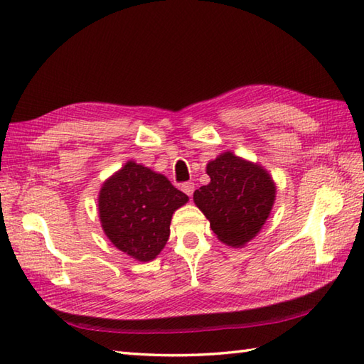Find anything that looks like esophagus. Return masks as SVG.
<instances>
[{
    "mask_svg": "<svg viewBox=\"0 0 364 364\" xmlns=\"http://www.w3.org/2000/svg\"><path fill=\"white\" fill-rule=\"evenodd\" d=\"M194 189H196L194 183H191V181H188V183H183V184H181V191H183L184 194H186L188 197H191L192 194H194Z\"/></svg>",
    "mask_w": 364,
    "mask_h": 364,
    "instance_id": "esophagus-1",
    "label": "esophagus"
}]
</instances>
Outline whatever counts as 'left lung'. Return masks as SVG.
Returning a JSON list of instances; mask_svg holds the SVG:
<instances>
[{
  "mask_svg": "<svg viewBox=\"0 0 364 364\" xmlns=\"http://www.w3.org/2000/svg\"><path fill=\"white\" fill-rule=\"evenodd\" d=\"M211 181L194 192V202L223 244L242 247L259 233L275 200L267 170L231 151L206 166Z\"/></svg>",
  "mask_w": 364,
  "mask_h": 364,
  "instance_id": "left-lung-1",
  "label": "left lung"
}]
</instances>
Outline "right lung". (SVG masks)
Masks as SVG:
<instances>
[{
	"label": "right lung",
	"instance_id": "obj_1",
	"mask_svg": "<svg viewBox=\"0 0 364 364\" xmlns=\"http://www.w3.org/2000/svg\"><path fill=\"white\" fill-rule=\"evenodd\" d=\"M188 202L164 175L128 161L106 180L98 196V213L107 239L137 261L158 257L170 235L175 210Z\"/></svg>",
	"mask_w": 364,
	"mask_h": 364
}]
</instances>
